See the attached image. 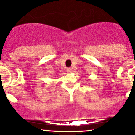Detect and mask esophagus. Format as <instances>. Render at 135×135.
<instances>
[{"mask_svg":"<svg viewBox=\"0 0 135 135\" xmlns=\"http://www.w3.org/2000/svg\"><path fill=\"white\" fill-rule=\"evenodd\" d=\"M66 71H67L68 73H71L72 71H73V70H72L71 68H68V69H66Z\"/></svg>","mask_w":135,"mask_h":135,"instance_id":"esophagus-1","label":"esophagus"}]
</instances>
